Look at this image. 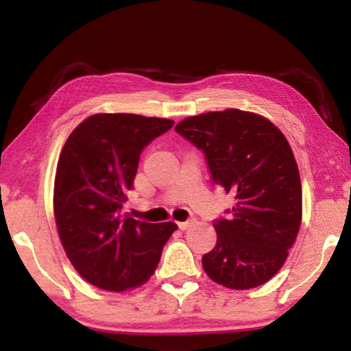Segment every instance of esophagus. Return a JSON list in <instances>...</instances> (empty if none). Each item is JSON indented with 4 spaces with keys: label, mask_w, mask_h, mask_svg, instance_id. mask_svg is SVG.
<instances>
[{
    "label": "esophagus",
    "mask_w": 351,
    "mask_h": 351,
    "mask_svg": "<svg viewBox=\"0 0 351 351\" xmlns=\"http://www.w3.org/2000/svg\"><path fill=\"white\" fill-rule=\"evenodd\" d=\"M190 224H192L190 221H181V223H178V228H180L181 230H186V229H189Z\"/></svg>",
    "instance_id": "1"
}]
</instances>
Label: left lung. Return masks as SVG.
<instances>
[{
	"label": "left lung",
	"mask_w": 351,
	"mask_h": 351,
	"mask_svg": "<svg viewBox=\"0 0 351 351\" xmlns=\"http://www.w3.org/2000/svg\"><path fill=\"white\" fill-rule=\"evenodd\" d=\"M175 132L204 153L212 181L234 197L213 223L217 245L203 255L213 282L260 287L288 257L302 221V184L287 138L268 119L241 110L204 112Z\"/></svg>",
	"instance_id": "8db88e82"
}]
</instances>
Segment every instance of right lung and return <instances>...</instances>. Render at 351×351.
I'll return each instance as SVG.
<instances>
[{
  "label": "right lung",
  "instance_id": "obj_1",
  "mask_svg": "<svg viewBox=\"0 0 351 351\" xmlns=\"http://www.w3.org/2000/svg\"><path fill=\"white\" fill-rule=\"evenodd\" d=\"M173 123L125 112L94 114L64 142L54 184L57 230L75 271L94 287L121 293L147 282L178 229L171 221L122 215L142 150Z\"/></svg>",
  "mask_w": 351,
  "mask_h": 351
}]
</instances>
